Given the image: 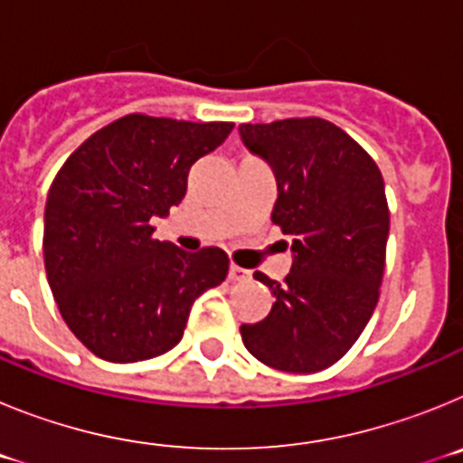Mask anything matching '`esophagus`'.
<instances>
[{
	"label": "esophagus",
	"mask_w": 463,
	"mask_h": 463,
	"mask_svg": "<svg viewBox=\"0 0 463 463\" xmlns=\"http://www.w3.org/2000/svg\"><path fill=\"white\" fill-rule=\"evenodd\" d=\"M229 280H234V282L250 280V271H245V269H241V267H236V264H232V267H229Z\"/></svg>",
	"instance_id": "1"
}]
</instances>
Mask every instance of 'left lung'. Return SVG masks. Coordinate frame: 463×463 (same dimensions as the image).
I'll use <instances>...</instances> for the list:
<instances>
[{"label": "left lung", "instance_id": "1", "mask_svg": "<svg viewBox=\"0 0 463 463\" xmlns=\"http://www.w3.org/2000/svg\"><path fill=\"white\" fill-rule=\"evenodd\" d=\"M250 153L278 183L271 222L292 241V269L278 282L271 313L241 326L252 357L288 373H315L354 345L380 297L390 208L383 174L341 127L322 118L241 125Z\"/></svg>", "mask_w": 463, "mask_h": 463}]
</instances>
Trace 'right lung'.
<instances>
[{
    "mask_svg": "<svg viewBox=\"0 0 463 463\" xmlns=\"http://www.w3.org/2000/svg\"><path fill=\"white\" fill-rule=\"evenodd\" d=\"M232 129L132 113L94 132L57 171L43 224L46 276L92 354L132 364L169 353L194 298L227 278V252L153 239L150 220L183 202L192 165Z\"/></svg>",
    "mask_w": 463,
    "mask_h": 463,
    "instance_id": "add662e5",
    "label": "right lung"
}]
</instances>
